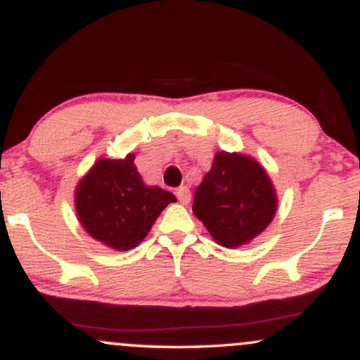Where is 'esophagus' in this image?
<instances>
[{
	"mask_svg": "<svg viewBox=\"0 0 360 360\" xmlns=\"http://www.w3.org/2000/svg\"><path fill=\"white\" fill-rule=\"evenodd\" d=\"M176 196H177V200H179V203H183V205H188L189 201H191V193H189V189L186 188V186H181V188L177 189Z\"/></svg>",
	"mask_w": 360,
	"mask_h": 360,
	"instance_id": "1",
	"label": "esophagus"
}]
</instances>
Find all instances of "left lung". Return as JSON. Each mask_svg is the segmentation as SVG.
Returning <instances> with one entry per match:
<instances>
[{"label": "left lung", "mask_w": 360, "mask_h": 360, "mask_svg": "<svg viewBox=\"0 0 360 360\" xmlns=\"http://www.w3.org/2000/svg\"><path fill=\"white\" fill-rule=\"evenodd\" d=\"M278 198L269 176L252 157L218 152L194 191L193 213L220 245H243L266 230Z\"/></svg>", "instance_id": "obj_1"}]
</instances>
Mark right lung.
<instances>
[{
    "label": "right lung",
    "instance_id": "1",
    "mask_svg": "<svg viewBox=\"0 0 360 360\" xmlns=\"http://www.w3.org/2000/svg\"><path fill=\"white\" fill-rule=\"evenodd\" d=\"M100 159L76 188V213L91 237L115 250H130L146 238L160 212L174 203L172 193L146 186L134 164Z\"/></svg>",
    "mask_w": 360,
    "mask_h": 360
}]
</instances>
